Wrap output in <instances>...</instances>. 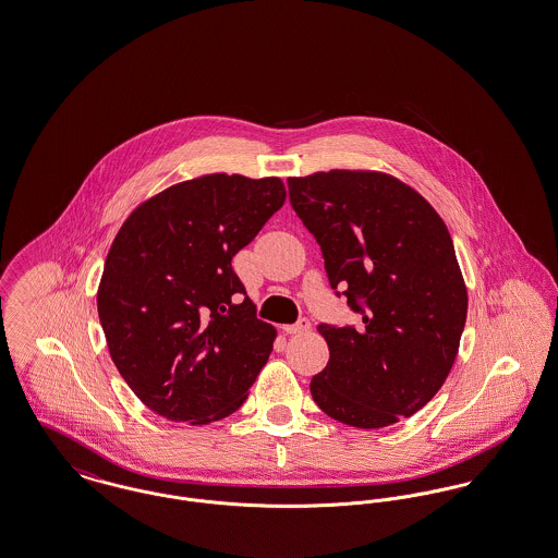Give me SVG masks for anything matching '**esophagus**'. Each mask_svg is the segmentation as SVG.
<instances>
[{
    "label": "esophagus",
    "instance_id": "obj_1",
    "mask_svg": "<svg viewBox=\"0 0 558 558\" xmlns=\"http://www.w3.org/2000/svg\"><path fill=\"white\" fill-rule=\"evenodd\" d=\"M312 328V322L307 318H301L296 324H289V326H282V330L287 332V335H303V332H307Z\"/></svg>",
    "mask_w": 558,
    "mask_h": 558
}]
</instances>
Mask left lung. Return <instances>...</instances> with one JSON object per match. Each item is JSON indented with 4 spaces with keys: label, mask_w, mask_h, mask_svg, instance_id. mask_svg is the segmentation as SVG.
<instances>
[{
    "label": "left lung",
    "mask_w": 558,
    "mask_h": 558,
    "mask_svg": "<svg viewBox=\"0 0 558 558\" xmlns=\"http://www.w3.org/2000/svg\"><path fill=\"white\" fill-rule=\"evenodd\" d=\"M289 192L330 287L362 314L357 328L319 324L330 357L312 398L343 425H396L435 398L458 355L469 292L450 232L425 196L383 171H316L289 178Z\"/></svg>",
    "instance_id": "left-lung-1"
}]
</instances>
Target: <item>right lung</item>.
I'll return each mask as SVG.
<instances>
[{
	"instance_id": "obj_1",
	"label": "right lung",
	"mask_w": 558,
	"mask_h": 558,
	"mask_svg": "<svg viewBox=\"0 0 558 558\" xmlns=\"http://www.w3.org/2000/svg\"><path fill=\"white\" fill-rule=\"evenodd\" d=\"M287 201L280 178L207 173L137 205L110 244L98 316L135 398L171 423L234 414L271 353L276 328L232 257Z\"/></svg>"
}]
</instances>
